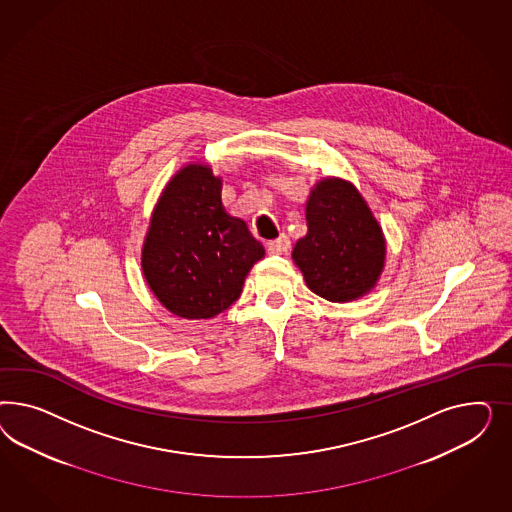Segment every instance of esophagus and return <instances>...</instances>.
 Here are the masks:
<instances>
[{"mask_svg":"<svg viewBox=\"0 0 512 512\" xmlns=\"http://www.w3.org/2000/svg\"><path fill=\"white\" fill-rule=\"evenodd\" d=\"M291 248V240L287 234H279L276 240H270L266 242V251L272 253V255H281V253H287Z\"/></svg>","mask_w":512,"mask_h":512,"instance_id":"1","label":"esophagus"}]
</instances>
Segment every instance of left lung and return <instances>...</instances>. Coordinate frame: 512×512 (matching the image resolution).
Here are the masks:
<instances>
[{"label": "left lung", "instance_id": "1", "mask_svg": "<svg viewBox=\"0 0 512 512\" xmlns=\"http://www.w3.org/2000/svg\"><path fill=\"white\" fill-rule=\"evenodd\" d=\"M308 234L293 249L306 285L330 302H351L370 293L383 272L387 244L357 187L325 178L306 202Z\"/></svg>", "mask_w": 512, "mask_h": 512}]
</instances>
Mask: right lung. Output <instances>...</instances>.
Wrapping results in <instances>:
<instances>
[{
  "label": "right lung",
  "instance_id": "1",
  "mask_svg": "<svg viewBox=\"0 0 512 512\" xmlns=\"http://www.w3.org/2000/svg\"><path fill=\"white\" fill-rule=\"evenodd\" d=\"M221 178L189 163L163 189L142 246V272L155 298L184 319H210L238 300L263 244L225 212Z\"/></svg>",
  "mask_w": 512,
  "mask_h": 512
}]
</instances>
